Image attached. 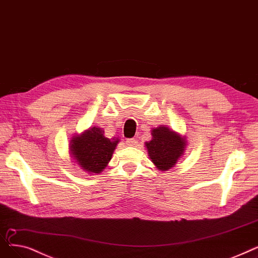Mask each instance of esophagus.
Here are the masks:
<instances>
[{
	"label": "esophagus",
	"instance_id": "34e87169",
	"mask_svg": "<svg viewBox=\"0 0 258 258\" xmlns=\"http://www.w3.org/2000/svg\"><path fill=\"white\" fill-rule=\"evenodd\" d=\"M126 144L128 146H136L138 144V141L136 139H128L126 140Z\"/></svg>",
	"mask_w": 258,
	"mask_h": 258
}]
</instances>
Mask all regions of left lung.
I'll list each match as a JSON object with an SVG mask.
<instances>
[{
	"mask_svg": "<svg viewBox=\"0 0 258 258\" xmlns=\"http://www.w3.org/2000/svg\"><path fill=\"white\" fill-rule=\"evenodd\" d=\"M152 137L146 147L153 164L162 171L172 168L185 150V140L165 126L153 129Z\"/></svg>",
	"mask_w": 258,
	"mask_h": 258,
	"instance_id": "8db88e82",
	"label": "left lung"
}]
</instances>
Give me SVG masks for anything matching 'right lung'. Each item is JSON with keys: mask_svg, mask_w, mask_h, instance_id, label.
Returning <instances> with one entry per match:
<instances>
[{"mask_svg": "<svg viewBox=\"0 0 258 258\" xmlns=\"http://www.w3.org/2000/svg\"><path fill=\"white\" fill-rule=\"evenodd\" d=\"M101 128H90L71 140L70 149L83 170L88 173H100L111 159L118 140L104 137Z\"/></svg>", "mask_w": 258, "mask_h": 258, "instance_id": "1", "label": "right lung"}]
</instances>
